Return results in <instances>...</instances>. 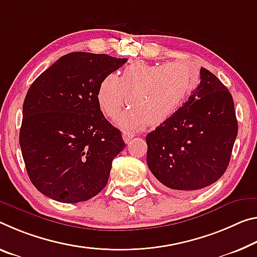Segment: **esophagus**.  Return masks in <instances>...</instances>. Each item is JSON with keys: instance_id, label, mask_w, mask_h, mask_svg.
<instances>
[{"instance_id": "1", "label": "esophagus", "mask_w": 257, "mask_h": 257, "mask_svg": "<svg viewBox=\"0 0 257 257\" xmlns=\"http://www.w3.org/2000/svg\"><path fill=\"white\" fill-rule=\"evenodd\" d=\"M134 136H135V134L132 132H127V130H124L123 134H122V137H123V141L125 142V143H128V142L132 140Z\"/></svg>"}]
</instances>
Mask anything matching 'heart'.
Instances as JSON below:
<instances>
[{
  "label": "heart",
  "instance_id": "b5f03b06",
  "mask_svg": "<svg viewBox=\"0 0 257 257\" xmlns=\"http://www.w3.org/2000/svg\"><path fill=\"white\" fill-rule=\"evenodd\" d=\"M198 72L184 62L151 65L134 63L120 76L108 74L101 80L97 93L99 106L114 116L128 101L129 108L117 117V123L137 129L148 123L159 125L178 111L197 84Z\"/></svg>",
  "mask_w": 257,
  "mask_h": 257
}]
</instances>
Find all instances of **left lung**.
I'll use <instances>...</instances> for the list:
<instances>
[{"label": "left lung", "instance_id": "1", "mask_svg": "<svg viewBox=\"0 0 257 257\" xmlns=\"http://www.w3.org/2000/svg\"><path fill=\"white\" fill-rule=\"evenodd\" d=\"M237 134L230 91L201 67L200 83L189 99L146 136L149 169L172 190L203 189L225 173Z\"/></svg>", "mask_w": 257, "mask_h": 257}]
</instances>
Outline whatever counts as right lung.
<instances>
[{
	"label": "right lung",
	"instance_id": "add662e5",
	"mask_svg": "<svg viewBox=\"0 0 257 257\" xmlns=\"http://www.w3.org/2000/svg\"><path fill=\"white\" fill-rule=\"evenodd\" d=\"M127 58L71 52L36 77L23 105L19 144L31 182L65 203L98 194L112 161L125 146L105 119L97 93L101 80Z\"/></svg>",
	"mask_w": 257,
	"mask_h": 257
}]
</instances>
